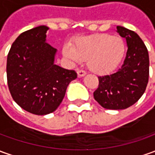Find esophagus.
<instances>
[{
	"instance_id": "obj_1",
	"label": "esophagus",
	"mask_w": 155,
	"mask_h": 155,
	"mask_svg": "<svg viewBox=\"0 0 155 155\" xmlns=\"http://www.w3.org/2000/svg\"><path fill=\"white\" fill-rule=\"evenodd\" d=\"M77 73H78V78H82V77H84V76L86 75V72L83 71V70H78V71H77Z\"/></svg>"
}]
</instances>
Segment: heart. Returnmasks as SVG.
Segmentation results:
<instances>
[{"label":"heart","mask_w":155,"mask_h":155,"mask_svg":"<svg viewBox=\"0 0 155 155\" xmlns=\"http://www.w3.org/2000/svg\"><path fill=\"white\" fill-rule=\"evenodd\" d=\"M126 52L123 39L117 35L96 34L79 37L72 45L66 44L62 48L64 57L71 63L86 60L88 68L98 75H106L119 66Z\"/></svg>","instance_id":"1"}]
</instances>
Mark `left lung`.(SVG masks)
<instances>
[{"label": "left lung", "mask_w": 155, "mask_h": 155, "mask_svg": "<svg viewBox=\"0 0 155 155\" xmlns=\"http://www.w3.org/2000/svg\"><path fill=\"white\" fill-rule=\"evenodd\" d=\"M116 32L125 38L127 51L124 63L110 75L99 77L94 100L108 110H124L132 106L145 92L149 82V52L135 32L117 26Z\"/></svg>", "instance_id": "obj_1"}]
</instances>
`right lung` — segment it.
Instances as JSON below:
<instances>
[{
    "label": "right lung",
    "mask_w": 155,
    "mask_h": 155,
    "mask_svg": "<svg viewBox=\"0 0 155 155\" xmlns=\"http://www.w3.org/2000/svg\"><path fill=\"white\" fill-rule=\"evenodd\" d=\"M48 29L42 25L22 33L12 45L6 61L12 99L21 108L38 116L55 111L68 84L77 78L75 71L54 63L57 50L46 43Z\"/></svg>",
    "instance_id": "obj_1"
}]
</instances>
